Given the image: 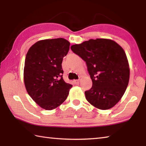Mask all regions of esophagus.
Wrapping results in <instances>:
<instances>
[{
	"instance_id": "1",
	"label": "esophagus",
	"mask_w": 146,
	"mask_h": 146,
	"mask_svg": "<svg viewBox=\"0 0 146 146\" xmlns=\"http://www.w3.org/2000/svg\"><path fill=\"white\" fill-rule=\"evenodd\" d=\"M73 82H74V83H75V84H79V83H80V80H74L73 81Z\"/></svg>"
}]
</instances>
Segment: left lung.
I'll return each mask as SVG.
<instances>
[{"instance_id":"1","label":"left lung","mask_w":146,"mask_h":146,"mask_svg":"<svg viewBox=\"0 0 146 146\" xmlns=\"http://www.w3.org/2000/svg\"><path fill=\"white\" fill-rule=\"evenodd\" d=\"M71 49L84 60L92 80V87L85 92L90 104L108 110L122 98L127 87L130 68L123 48L111 39H90Z\"/></svg>"}]
</instances>
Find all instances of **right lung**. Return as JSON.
Listing matches in <instances>:
<instances>
[{
  "mask_svg": "<svg viewBox=\"0 0 146 146\" xmlns=\"http://www.w3.org/2000/svg\"><path fill=\"white\" fill-rule=\"evenodd\" d=\"M70 45L64 38L43 39L35 43L27 52L24 85L30 97L43 109L51 110L60 106L72 88L62 77L61 63Z\"/></svg>",
  "mask_w": 146,
  "mask_h": 146,
  "instance_id": "right-lung-1",
  "label": "right lung"
}]
</instances>
